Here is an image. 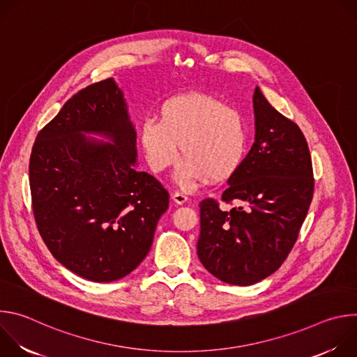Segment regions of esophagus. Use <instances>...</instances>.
Listing matches in <instances>:
<instances>
[{
	"label": "esophagus",
	"instance_id": "34e87169",
	"mask_svg": "<svg viewBox=\"0 0 357 357\" xmlns=\"http://www.w3.org/2000/svg\"><path fill=\"white\" fill-rule=\"evenodd\" d=\"M172 200L176 203V205H183V203L188 200V196L183 195V193H181V192H175V193L172 195Z\"/></svg>",
	"mask_w": 357,
	"mask_h": 357
}]
</instances>
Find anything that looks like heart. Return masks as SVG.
I'll return each mask as SVG.
<instances>
[{"instance_id": "1", "label": "heart", "mask_w": 357, "mask_h": 357, "mask_svg": "<svg viewBox=\"0 0 357 357\" xmlns=\"http://www.w3.org/2000/svg\"><path fill=\"white\" fill-rule=\"evenodd\" d=\"M138 141L154 172L171 168L181 183L219 182L234 175L248 151V130L243 116L222 100L205 93H186L165 100L158 119L146 117L138 126Z\"/></svg>"}]
</instances>
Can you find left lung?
<instances>
[{"mask_svg": "<svg viewBox=\"0 0 357 357\" xmlns=\"http://www.w3.org/2000/svg\"><path fill=\"white\" fill-rule=\"evenodd\" d=\"M256 137L222 195L237 206L222 211L203 199L197 257L212 275L231 285H252L275 273L307 218L314 172L299 127L278 113L261 90L252 96Z\"/></svg>", "mask_w": 357, "mask_h": 357, "instance_id": "1", "label": "left lung"}]
</instances>
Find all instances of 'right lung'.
<instances>
[{"mask_svg":"<svg viewBox=\"0 0 357 357\" xmlns=\"http://www.w3.org/2000/svg\"><path fill=\"white\" fill-rule=\"evenodd\" d=\"M135 165L137 132L114 79L76 93L36 135L29 185L38 230L54 257L89 281L135 270L169 206L168 190Z\"/></svg>","mask_w":357,"mask_h":357,"instance_id":"obj_1","label":"right lung"}]
</instances>
